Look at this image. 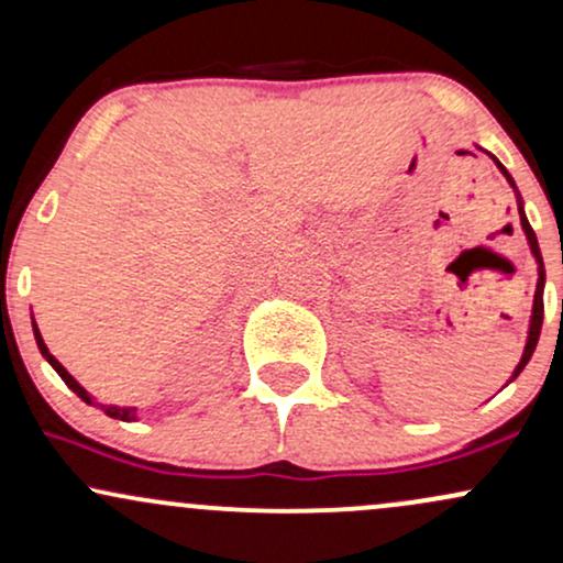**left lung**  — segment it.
Segmentation results:
<instances>
[{"instance_id":"1","label":"left lung","mask_w":563,"mask_h":563,"mask_svg":"<svg viewBox=\"0 0 563 563\" xmlns=\"http://www.w3.org/2000/svg\"><path fill=\"white\" fill-rule=\"evenodd\" d=\"M493 158H495V156H493ZM495 164H497V169H500L503 174H506V179L510 183V187H514V190H516L514 179H510V174L506 172V166H503L500 161H497V158H495ZM519 217H521V228H525V232H527L529 249H532L534 262H538V290H534V307H532V320H529V335H527L525 354H521V363L516 365V371H514V376H510V380H514L516 376H519L521 371H525L527 363H529V357H532L534 346H538L540 328H542V288H545V264H542V254H540V245H538V235H534L532 224H529V222H527V217H525V206H521V198H519Z\"/></svg>"}]
</instances>
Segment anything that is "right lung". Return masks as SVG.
Wrapping results in <instances>:
<instances>
[{"label":"right lung","instance_id":"1","mask_svg":"<svg viewBox=\"0 0 563 563\" xmlns=\"http://www.w3.org/2000/svg\"><path fill=\"white\" fill-rule=\"evenodd\" d=\"M34 335H36V346H38V352H42V357L47 360V363L55 367L57 376H60L63 380H66L68 389L79 394V397L84 399V402H87V405H95V407H102V410H106V416L119 418V421H134V418H137V410H134V407H115V405H100V402H95V399L89 397V394H87V389H84V386H79V380H76L74 376H70V373L66 371V367H63V365L57 363V360L53 357V354H49V349H47V344H44L42 333H38L36 322H34Z\"/></svg>","mask_w":563,"mask_h":563}]
</instances>
